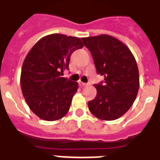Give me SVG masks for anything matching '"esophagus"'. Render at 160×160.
I'll use <instances>...</instances> for the list:
<instances>
[{"label": "esophagus", "instance_id": "obj_1", "mask_svg": "<svg viewBox=\"0 0 160 160\" xmlns=\"http://www.w3.org/2000/svg\"><path fill=\"white\" fill-rule=\"evenodd\" d=\"M79 84H80V86H82V87L87 86V85H88V84H86V83H84V82H80Z\"/></svg>", "mask_w": 160, "mask_h": 160}]
</instances>
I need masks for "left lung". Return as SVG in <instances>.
<instances>
[{
    "instance_id": "1",
    "label": "left lung",
    "mask_w": 160,
    "mask_h": 160,
    "mask_svg": "<svg viewBox=\"0 0 160 160\" xmlns=\"http://www.w3.org/2000/svg\"><path fill=\"white\" fill-rule=\"evenodd\" d=\"M82 40L97 73L104 76V82L94 84L97 94L88 102L89 111L101 120H116L129 110L137 96L140 81L136 59L125 44L110 35Z\"/></svg>"
}]
</instances>
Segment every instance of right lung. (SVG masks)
Instances as JSON below:
<instances>
[{"label": "right lung", "instance_id": "1", "mask_svg": "<svg viewBox=\"0 0 160 160\" xmlns=\"http://www.w3.org/2000/svg\"><path fill=\"white\" fill-rule=\"evenodd\" d=\"M80 38L52 33L30 49L22 66L20 86L28 107L45 121L61 119L68 112L78 83L62 76L74 51L83 48Z\"/></svg>", "mask_w": 160, "mask_h": 160}]
</instances>
